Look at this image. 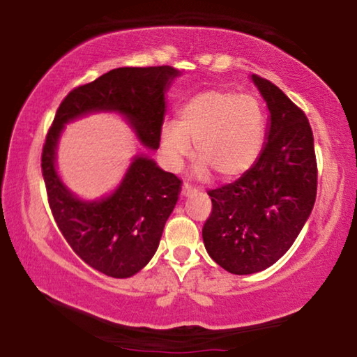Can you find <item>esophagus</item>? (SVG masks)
<instances>
[{
  "instance_id": "obj_1",
  "label": "esophagus",
  "mask_w": 357,
  "mask_h": 357,
  "mask_svg": "<svg viewBox=\"0 0 357 357\" xmlns=\"http://www.w3.org/2000/svg\"><path fill=\"white\" fill-rule=\"evenodd\" d=\"M194 190H197V189H195L194 185L190 184V183H184V184H183V194H184V195H189L190 192H194Z\"/></svg>"
}]
</instances>
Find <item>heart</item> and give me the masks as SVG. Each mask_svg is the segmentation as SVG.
<instances>
[{
	"label": "heart",
	"mask_w": 357,
	"mask_h": 357,
	"mask_svg": "<svg viewBox=\"0 0 357 357\" xmlns=\"http://www.w3.org/2000/svg\"><path fill=\"white\" fill-rule=\"evenodd\" d=\"M264 129L262 107L252 95L204 90L179 108L176 123L165 124L162 150L167 162L178 167L190 153L192 140L200 172L238 178L262 152Z\"/></svg>",
	"instance_id": "heart-1"
}]
</instances>
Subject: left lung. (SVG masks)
Here are the masks:
<instances>
[{"label": "left lung", "mask_w": 357, "mask_h": 357, "mask_svg": "<svg viewBox=\"0 0 357 357\" xmlns=\"http://www.w3.org/2000/svg\"><path fill=\"white\" fill-rule=\"evenodd\" d=\"M270 109L267 144L234 183L208 190L202 238L210 257L234 275L268 268L293 245L317 195L309 119L277 85L252 74Z\"/></svg>", "instance_id": "8db88e82"}]
</instances>
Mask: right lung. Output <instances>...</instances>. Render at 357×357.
<instances>
[{"mask_svg": "<svg viewBox=\"0 0 357 357\" xmlns=\"http://www.w3.org/2000/svg\"><path fill=\"white\" fill-rule=\"evenodd\" d=\"M179 71L172 66L118 68L73 89L59 105L42 150V172L53 218L69 248L107 277L128 278L149 264L181 192L176 174L137 157L109 197L82 202L59 181L54 150L71 119L90 112L123 113L137 137L157 150L165 119V90Z\"/></svg>", "mask_w": 357, "mask_h": 357, "instance_id": "obj_1", "label": "right lung"}]
</instances>
